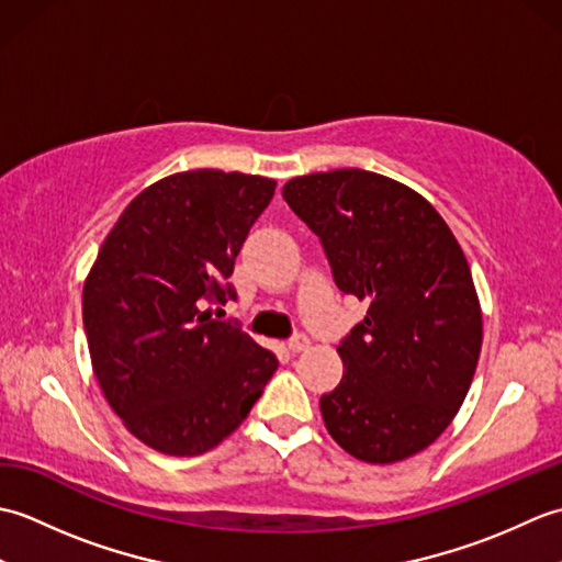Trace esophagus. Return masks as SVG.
<instances>
[{
	"mask_svg": "<svg viewBox=\"0 0 562 562\" xmlns=\"http://www.w3.org/2000/svg\"><path fill=\"white\" fill-rule=\"evenodd\" d=\"M308 338L304 336V333H300V336H294L290 342H288V350L292 352V355H296V352H302V350H306L308 348Z\"/></svg>",
	"mask_w": 562,
	"mask_h": 562,
	"instance_id": "esophagus-1",
	"label": "esophagus"
}]
</instances>
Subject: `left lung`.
<instances>
[{
	"mask_svg": "<svg viewBox=\"0 0 562 562\" xmlns=\"http://www.w3.org/2000/svg\"><path fill=\"white\" fill-rule=\"evenodd\" d=\"M282 198L321 238L338 290L369 302L338 345L340 384L321 396L328 432L367 463L408 459L449 427L479 364L463 250L423 195L372 171L292 178Z\"/></svg>",
	"mask_w": 562,
	"mask_h": 562,
	"instance_id": "left-lung-1",
	"label": "left lung"
}]
</instances>
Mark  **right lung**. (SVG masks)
<instances>
[{
    "instance_id": "obj_1",
    "label": "right lung",
    "mask_w": 562,
    "mask_h": 562,
    "mask_svg": "<svg viewBox=\"0 0 562 562\" xmlns=\"http://www.w3.org/2000/svg\"><path fill=\"white\" fill-rule=\"evenodd\" d=\"M272 178L198 169L130 202L83 282L81 314L105 401L147 447L198 457L246 420L278 357L207 304L229 282Z\"/></svg>"
}]
</instances>
